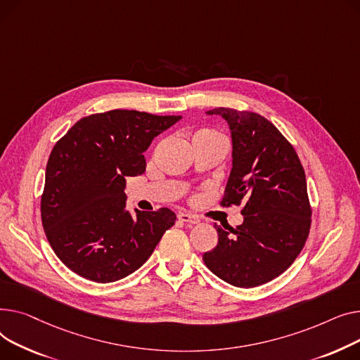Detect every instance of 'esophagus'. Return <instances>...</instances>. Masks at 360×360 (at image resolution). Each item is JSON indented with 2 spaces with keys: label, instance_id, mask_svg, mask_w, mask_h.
<instances>
[{
  "label": "esophagus",
  "instance_id": "1",
  "mask_svg": "<svg viewBox=\"0 0 360 360\" xmlns=\"http://www.w3.org/2000/svg\"><path fill=\"white\" fill-rule=\"evenodd\" d=\"M179 221L184 224H199V218L192 214H179Z\"/></svg>",
  "mask_w": 360,
  "mask_h": 360
}]
</instances>
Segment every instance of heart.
I'll return each mask as SVG.
<instances>
[{
	"instance_id": "heart-1",
	"label": "heart",
	"mask_w": 360,
	"mask_h": 360,
	"mask_svg": "<svg viewBox=\"0 0 360 360\" xmlns=\"http://www.w3.org/2000/svg\"><path fill=\"white\" fill-rule=\"evenodd\" d=\"M196 135H215V136H221L219 134L214 132V131H209V129H203V131H199Z\"/></svg>"
}]
</instances>
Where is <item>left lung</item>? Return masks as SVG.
I'll use <instances>...</instances> for the list:
<instances>
[{
	"mask_svg": "<svg viewBox=\"0 0 360 360\" xmlns=\"http://www.w3.org/2000/svg\"><path fill=\"white\" fill-rule=\"evenodd\" d=\"M229 124L232 170L222 206L243 205L244 222L229 231L214 225L218 244L203 255L206 267L238 288H255L282 274L309 234L311 206L297 151L266 117L218 108Z\"/></svg>",
	"mask_w": 360,
	"mask_h": 360,
	"instance_id": "left-lung-1",
	"label": "left lung"
}]
</instances>
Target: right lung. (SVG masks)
<instances>
[{"instance_id": "add662e5", "label": "right lung", "mask_w": 360, "mask_h": 360, "mask_svg": "<svg viewBox=\"0 0 360 360\" xmlns=\"http://www.w3.org/2000/svg\"><path fill=\"white\" fill-rule=\"evenodd\" d=\"M181 116L110 110L78 120L53 146L40 202L41 225L59 260L110 283L138 270L176 222L168 207L132 217L126 177L145 172L143 153Z\"/></svg>"}]
</instances>
